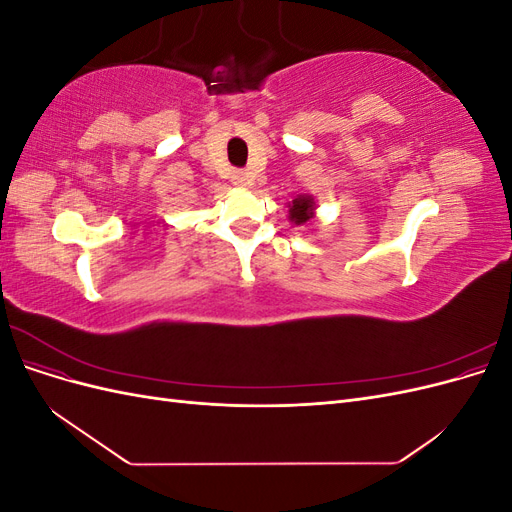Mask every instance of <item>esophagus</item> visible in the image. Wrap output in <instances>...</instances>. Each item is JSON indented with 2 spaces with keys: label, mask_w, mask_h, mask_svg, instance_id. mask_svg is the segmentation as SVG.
Instances as JSON below:
<instances>
[{
  "label": "esophagus",
  "mask_w": 512,
  "mask_h": 512,
  "mask_svg": "<svg viewBox=\"0 0 512 512\" xmlns=\"http://www.w3.org/2000/svg\"><path fill=\"white\" fill-rule=\"evenodd\" d=\"M232 183L239 185V188H245V185L252 183V177L250 173H245V170H235V173H232Z\"/></svg>",
  "instance_id": "34e87169"
}]
</instances>
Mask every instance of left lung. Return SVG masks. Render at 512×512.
<instances>
[{"instance_id": "left-lung-1", "label": "left lung", "mask_w": 512, "mask_h": 512, "mask_svg": "<svg viewBox=\"0 0 512 512\" xmlns=\"http://www.w3.org/2000/svg\"><path fill=\"white\" fill-rule=\"evenodd\" d=\"M290 207V211H288V220L292 222V224H297V226H303V224H307L309 220L314 218V209H316V203H314V198L312 196H297L292 200V205H288Z\"/></svg>"}]
</instances>
